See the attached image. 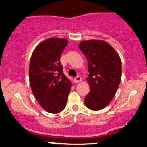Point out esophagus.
<instances>
[{
  "instance_id": "obj_1",
  "label": "esophagus",
  "mask_w": 147,
  "mask_h": 147,
  "mask_svg": "<svg viewBox=\"0 0 147 147\" xmlns=\"http://www.w3.org/2000/svg\"><path fill=\"white\" fill-rule=\"evenodd\" d=\"M74 81L75 83H78V82H80L82 81V78H81V77L80 76H76L75 78L74 79Z\"/></svg>"
}]
</instances>
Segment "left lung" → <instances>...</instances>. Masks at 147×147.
<instances>
[{"instance_id":"1","label":"left lung","mask_w":147,"mask_h":147,"mask_svg":"<svg viewBox=\"0 0 147 147\" xmlns=\"http://www.w3.org/2000/svg\"><path fill=\"white\" fill-rule=\"evenodd\" d=\"M80 48L88 61L90 91L84 104L94 111L102 109L115 96L121 80L122 64L116 51L105 41H82Z\"/></svg>"}]
</instances>
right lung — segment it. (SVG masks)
Returning <instances> with one entry per match:
<instances>
[{"instance_id":"right-lung-1","label":"right lung","mask_w":147,"mask_h":147,"mask_svg":"<svg viewBox=\"0 0 147 147\" xmlns=\"http://www.w3.org/2000/svg\"><path fill=\"white\" fill-rule=\"evenodd\" d=\"M68 40L50 38L33 51L29 68L31 89L45 111L58 113L65 108L71 82L63 74L60 60Z\"/></svg>"}]
</instances>
